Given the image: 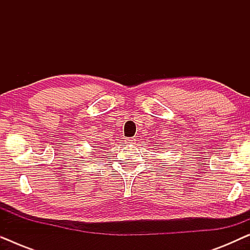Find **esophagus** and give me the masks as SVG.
<instances>
[{
  "label": "esophagus",
  "mask_w": 250,
  "mask_h": 250,
  "mask_svg": "<svg viewBox=\"0 0 250 250\" xmlns=\"http://www.w3.org/2000/svg\"><path fill=\"white\" fill-rule=\"evenodd\" d=\"M135 141H136V140L134 138H127L125 140L126 145H133V143H134Z\"/></svg>",
  "instance_id": "34e87169"
}]
</instances>
